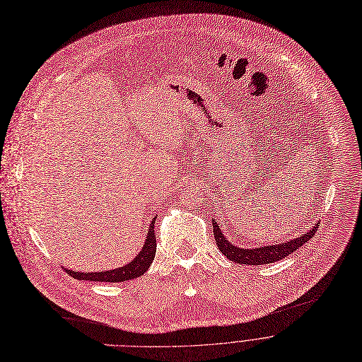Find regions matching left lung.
I'll return each mask as SVG.
<instances>
[{"label":"left lung","instance_id":"8db88e82","mask_svg":"<svg viewBox=\"0 0 362 362\" xmlns=\"http://www.w3.org/2000/svg\"><path fill=\"white\" fill-rule=\"evenodd\" d=\"M214 225V237L216 241L218 248L221 252L234 262H240V264H250V266H261V264H270V262L283 259L293 251L299 250L305 243H308L316 233L317 223L310 229V231L302 234L298 238H291L290 241H286L283 244H276V245H264V247H258V248H241L237 247L235 244L229 243L223 233L219 229V225L212 219Z\"/></svg>","mask_w":362,"mask_h":362}]
</instances>
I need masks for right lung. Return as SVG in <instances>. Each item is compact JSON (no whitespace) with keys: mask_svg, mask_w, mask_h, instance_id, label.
<instances>
[{"mask_svg":"<svg viewBox=\"0 0 362 362\" xmlns=\"http://www.w3.org/2000/svg\"><path fill=\"white\" fill-rule=\"evenodd\" d=\"M154 222L156 218L151 221L148 233L146 237V243L141 248V251L134 257L133 261H129L128 264L119 267V269H114V270H108V272H100V273H79V272H74L69 269H64L66 273L76 279V280H89V281H110V283H119V281H127V280H133L137 279L140 276H143L150 264L154 259L156 255V235H154Z\"/></svg>","mask_w":362,"mask_h":362,"instance_id":"add662e5","label":"right lung"}]
</instances>
